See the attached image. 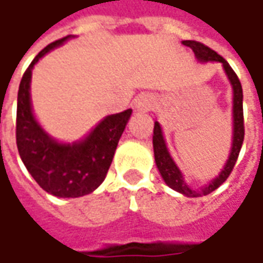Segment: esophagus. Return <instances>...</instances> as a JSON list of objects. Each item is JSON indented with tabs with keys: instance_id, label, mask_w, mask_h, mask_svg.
<instances>
[{
	"instance_id": "obj_1",
	"label": "esophagus",
	"mask_w": 263,
	"mask_h": 263,
	"mask_svg": "<svg viewBox=\"0 0 263 263\" xmlns=\"http://www.w3.org/2000/svg\"><path fill=\"white\" fill-rule=\"evenodd\" d=\"M154 104V97L149 95H140L135 100V107L138 110H149Z\"/></svg>"
}]
</instances>
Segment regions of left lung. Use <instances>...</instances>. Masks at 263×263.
<instances>
[{
  "instance_id": "left-lung-1",
  "label": "left lung",
  "mask_w": 263,
  "mask_h": 263,
  "mask_svg": "<svg viewBox=\"0 0 263 263\" xmlns=\"http://www.w3.org/2000/svg\"><path fill=\"white\" fill-rule=\"evenodd\" d=\"M183 45L189 46L191 49L194 50L195 57L199 61H202V62H206V61H218V62H221L226 72H227V76H229V80L233 84V147H231L230 157L227 160V164H226L224 170L220 173V176L211 180L206 186H204L202 191H194V189H191L189 186L186 185L180 170L177 168L175 161L172 160L170 154H168L167 148H166V144H164V140H163V134H161V128H160L159 122H154V131H153L154 159H156V164H157V167H159L164 182L172 189L177 191V192L186 195V196L196 198V196L211 194L217 187H220L227 180V177L230 176V173L234 168V164H236L237 157H239L240 148H241V144H243V140H245L243 90H241V84H240L237 74L233 71V68L229 65V62L222 58L221 55H218L215 50L208 48L206 45L201 43V42L183 41Z\"/></svg>"
}]
</instances>
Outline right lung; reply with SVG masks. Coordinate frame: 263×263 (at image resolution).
Returning a JSON list of instances; mask_svg holds the SVG:
<instances>
[{"label":"right lung","mask_w":263,"mask_h":263,"mask_svg":"<svg viewBox=\"0 0 263 263\" xmlns=\"http://www.w3.org/2000/svg\"><path fill=\"white\" fill-rule=\"evenodd\" d=\"M68 37L49 43L24 71L17 97L15 142L24 166L42 189L59 198H78L93 192L104 180L132 110L104 118L86 140L72 145L59 144L43 132L32 114V68L46 52Z\"/></svg>","instance_id":"add662e5"}]
</instances>
